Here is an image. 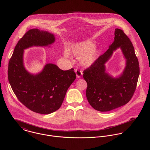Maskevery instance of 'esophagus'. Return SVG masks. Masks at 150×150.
I'll return each mask as SVG.
<instances>
[{
  "instance_id": "esophagus-1",
  "label": "esophagus",
  "mask_w": 150,
  "mask_h": 150,
  "mask_svg": "<svg viewBox=\"0 0 150 150\" xmlns=\"http://www.w3.org/2000/svg\"><path fill=\"white\" fill-rule=\"evenodd\" d=\"M75 72H76V76L77 78H80L81 77V76L83 75V72L81 70H79V69H76L75 70Z\"/></svg>"
}]
</instances>
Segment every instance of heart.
<instances>
[{
    "mask_svg": "<svg viewBox=\"0 0 150 150\" xmlns=\"http://www.w3.org/2000/svg\"><path fill=\"white\" fill-rule=\"evenodd\" d=\"M94 47L93 43L86 41L74 45L71 52L77 59H80V63L83 67H88L93 64L98 58V51ZM64 56L66 58L70 57V52L67 50H65Z\"/></svg>",
    "mask_w": 150,
    "mask_h": 150,
    "instance_id": "obj_1",
    "label": "heart"
}]
</instances>
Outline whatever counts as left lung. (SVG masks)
<instances>
[{
    "label": "left lung",
    "instance_id": "left-lung-1",
    "mask_svg": "<svg viewBox=\"0 0 150 150\" xmlns=\"http://www.w3.org/2000/svg\"><path fill=\"white\" fill-rule=\"evenodd\" d=\"M114 35V41L109 48L83 71L87 83V100L99 111H111L128 103L136 90L140 74L139 61L128 37L118 28L115 29ZM118 47L126 59V66L119 78H114L105 72L104 64Z\"/></svg>",
    "mask_w": 150,
    "mask_h": 150
}]
</instances>
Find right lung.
Returning a JSON list of instances; mask_svg holds the SVG:
<instances>
[{
  "label": "right lung",
  "instance_id": "obj_1",
  "mask_svg": "<svg viewBox=\"0 0 150 150\" xmlns=\"http://www.w3.org/2000/svg\"><path fill=\"white\" fill-rule=\"evenodd\" d=\"M54 42L53 34L38 29H30L17 44L8 63V79L16 96L25 107L42 114L60 108L76 75L73 68L62 70L53 64H45L40 73L32 74L23 65V50L47 46Z\"/></svg>",
  "mask_w": 150,
  "mask_h": 150
}]
</instances>
